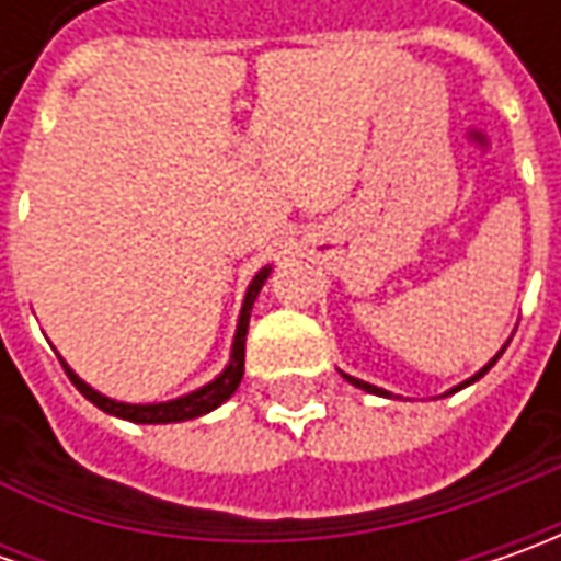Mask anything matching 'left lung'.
<instances>
[{"label": "left lung", "mask_w": 561, "mask_h": 561, "mask_svg": "<svg viewBox=\"0 0 561 561\" xmlns=\"http://www.w3.org/2000/svg\"><path fill=\"white\" fill-rule=\"evenodd\" d=\"M506 346H508V340H506ZM506 346H503V350H500L496 356L490 358V362H486V365H484V368H481V371H474V375L468 377V380H462V383H456V387H453V390H446L443 397H449V393H459L462 387H468V383H474V380H481V377H484L486 371H490V368L496 365V358H500V356H503V353H506ZM340 375L346 377V380H350L353 387H358V390H365V393H375V397H387V399H390V393H387V390H380V387H375V383H368V380H358V377L346 375V371H340Z\"/></svg>", "instance_id": "obj_1"}]
</instances>
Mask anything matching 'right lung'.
Segmentation results:
<instances>
[{
    "instance_id": "right-lung-1",
    "label": "right lung",
    "mask_w": 561,
    "mask_h": 561,
    "mask_svg": "<svg viewBox=\"0 0 561 561\" xmlns=\"http://www.w3.org/2000/svg\"><path fill=\"white\" fill-rule=\"evenodd\" d=\"M268 274H271V265H265V268H259V274L249 280L247 296H243V309H240V318H237V334H233V343H230V358H227L225 371L215 377V380L203 383V387H196V390L184 393V397L164 399V402H121V399H112V397H105V393H99V390H93V387H90L83 377L77 375L75 368H71L65 358H61V365H65V371H68V377H71V383H75L77 390L90 399L96 409H102L105 415L134 421V424H174V421L203 419V415L215 412L221 402H227V399L233 397V393H237V387H240V380H243L249 312H252V302H255L259 290L265 287Z\"/></svg>"
}]
</instances>
